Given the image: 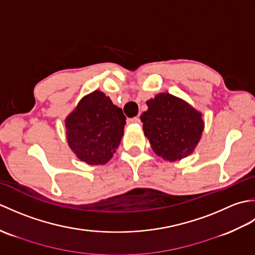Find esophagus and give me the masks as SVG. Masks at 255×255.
<instances>
[{
  "mask_svg": "<svg viewBox=\"0 0 255 255\" xmlns=\"http://www.w3.org/2000/svg\"><path fill=\"white\" fill-rule=\"evenodd\" d=\"M128 123H130V124H138V123H140V118H139V117L130 118V119H128Z\"/></svg>",
  "mask_w": 255,
  "mask_h": 255,
  "instance_id": "34e87169",
  "label": "esophagus"
}]
</instances>
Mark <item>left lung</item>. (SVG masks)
<instances>
[{
	"instance_id": "1",
	"label": "left lung",
	"mask_w": 255,
	"mask_h": 255,
	"mask_svg": "<svg viewBox=\"0 0 255 255\" xmlns=\"http://www.w3.org/2000/svg\"><path fill=\"white\" fill-rule=\"evenodd\" d=\"M147 105L140 119L154 153L170 162L192 154L204 131L202 113L170 93L156 94Z\"/></svg>"
}]
</instances>
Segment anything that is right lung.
Returning a JSON list of instances; mask_svg holds the SVG:
<instances>
[{
    "instance_id": "add662e5",
    "label": "right lung",
    "mask_w": 255,
    "mask_h": 255,
    "mask_svg": "<svg viewBox=\"0 0 255 255\" xmlns=\"http://www.w3.org/2000/svg\"><path fill=\"white\" fill-rule=\"evenodd\" d=\"M64 125L68 144L77 158L89 165H104L122 141L126 117L110 97L94 91L81 99Z\"/></svg>"
}]
</instances>
